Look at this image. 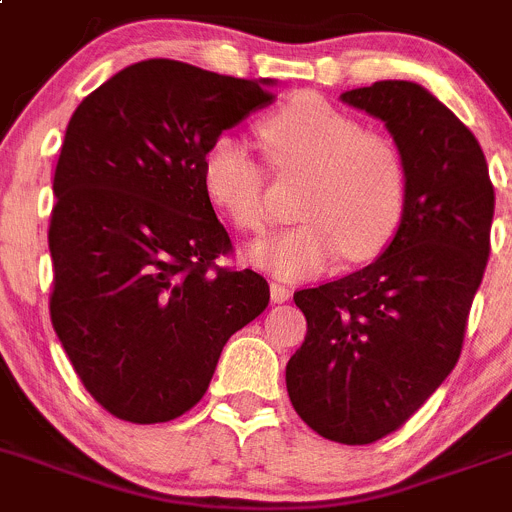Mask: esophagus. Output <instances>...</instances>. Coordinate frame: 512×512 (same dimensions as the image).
<instances>
[{
  "mask_svg": "<svg viewBox=\"0 0 512 512\" xmlns=\"http://www.w3.org/2000/svg\"><path fill=\"white\" fill-rule=\"evenodd\" d=\"M290 288H285V285L280 283H270V298L272 303H285V300H290Z\"/></svg>",
  "mask_w": 512,
  "mask_h": 512,
  "instance_id": "34e87169",
  "label": "esophagus"
}]
</instances>
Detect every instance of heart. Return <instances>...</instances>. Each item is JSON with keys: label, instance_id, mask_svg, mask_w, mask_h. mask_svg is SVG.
Returning a JSON list of instances; mask_svg holds the SVG:
<instances>
[{"label": "heart", "instance_id": "obj_1", "mask_svg": "<svg viewBox=\"0 0 512 512\" xmlns=\"http://www.w3.org/2000/svg\"><path fill=\"white\" fill-rule=\"evenodd\" d=\"M260 138L280 171L310 174L298 204V227L247 247V260L280 278L321 272L338 255L379 257L407 209V164L389 136L364 131L348 113L315 95H298L260 123ZM207 197L242 232L275 224L262 166L234 138L222 136L202 161Z\"/></svg>", "mask_w": 512, "mask_h": 512}]
</instances>
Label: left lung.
Returning <instances> with one entry per match:
<instances>
[{
    "label": "left lung",
    "instance_id": "8db88e82",
    "mask_svg": "<svg viewBox=\"0 0 512 512\" xmlns=\"http://www.w3.org/2000/svg\"><path fill=\"white\" fill-rule=\"evenodd\" d=\"M341 98L394 136L407 164V209L379 260L293 295L308 333L285 381L313 432L371 444L455 369L490 257L495 189L470 128L422 85L381 80Z\"/></svg>",
    "mask_w": 512,
    "mask_h": 512
}]
</instances>
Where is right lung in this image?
<instances>
[{
	"mask_svg": "<svg viewBox=\"0 0 512 512\" xmlns=\"http://www.w3.org/2000/svg\"><path fill=\"white\" fill-rule=\"evenodd\" d=\"M272 80L143 60L75 108L55 166L50 318L75 374L105 412L159 424L209 389L232 333L267 308L232 252L202 181L207 148Z\"/></svg>",
	"mask_w": 512,
	"mask_h": 512,
	"instance_id": "right-lung-1",
	"label": "right lung"
}]
</instances>
